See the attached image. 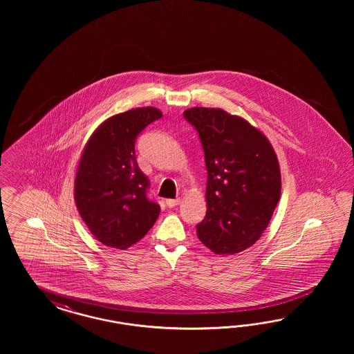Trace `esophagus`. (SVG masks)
<instances>
[{"instance_id": "esophagus-1", "label": "esophagus", "mask_w": 354, "mask_h": 354, "mask_svg": "<svg viewBox=\"0 0 354 354\" xmlns=\"http://www.w3.org/2000/svg\"><path fill=\"white\" fill-rule=\"evenodd\" d=\"M180 204V198H175V200H172V198H169V200H166V205L169 206V207H175L176 205Z\"/></svg>"}]
</instances>
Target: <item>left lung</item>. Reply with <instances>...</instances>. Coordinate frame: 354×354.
Instances as JSON below:
<instances>
[{"mask_svg":"<svg viewBox=\"0 0 354 354\" xmlns=\"http://www.w3.org/2000/svg\"><path fill=\"white\" fill-rule=\"evenodd\" d=\"M183 115L198 132L207 170L197 236L215 254L240 253L263 234L278 205L277 153L259 129L223 109L191 107Z\"/></svg>","mask_w":354,"mask_h":354,"instance_id":"1","label":"left lung"}]
</instances>
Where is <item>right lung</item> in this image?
Listing matches in <instances>:
<instances>
[{
  "instance_id": "obj_1",
  "label": "right lung",
  "mask_w": 354,
  "mask_h": 354,
  "mask_svg": "<svg viewBox=\"0 0 354 354\" xmlns=\"http://www.w3.org/2000/svg\"><path fill=\"white\" fill-rule=\"evenodd\" d=\"M162 117L157 107H136L102 122L86 141L75 174L77 212L106 247L127 249L156 223L161 207L147 196L149 180L138 166L135 141Z\"/></svg>"
}]
</instances>
